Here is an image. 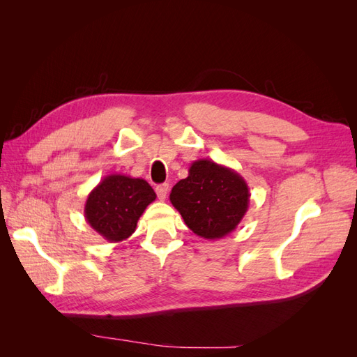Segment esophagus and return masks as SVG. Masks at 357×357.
<instances>
[{
	"label": "esophagus",
	"mask_w": 357,
	"mask_h": 357,
	"mask_svg": "<svg viewBox=\"0 0 357 357\" xmlns=\"http://www.w3.org/2000/svg\"><path fill=\"white\" fill-rule=\"evenodd\" d=\"M168 190H169V188H168L167 183H164V185H159V186H156L158 198H159L160 201H165V198H167V195H168Z\"/></svg>",
	"instance_id": "esophagus-1"
}]
</instances>
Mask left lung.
<instances>
[{
	"label": "left lung",
	"mask_w": 357,
	"mask_h": 357,
	"mask_svg": "<svg viewBox=\"0 0 357 357\" xmlns=\"http://www.w3.org/2000/svg\"><path fill=\"white\" fill-rule=\"evenodd\" d=\"M169 201L193 234L219 240L243 220L250 190L232 168L210 159H198L190 165L189 176L172 188Z\"/></svg>",
	"instance_id": "8db88e82"
}]
</instances>
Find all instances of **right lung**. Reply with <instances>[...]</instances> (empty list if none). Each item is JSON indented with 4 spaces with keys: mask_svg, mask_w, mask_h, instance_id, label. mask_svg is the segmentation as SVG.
Segmentation results:
<instances>
[{
    "mask_svg": "<svg viewBox=\"0 0 357 357\" xmlns=\"http://www.w3.org/2000/svg\"><path fill=\"white\" fill-rule=\"evenodd\" d=\"M155 199L156 193L146 180L110 174L91 190L84 219L104 240L121 243L135 232L138 219Z\"/></svg>",
    "mask_w": 357,
    "mask_h": 357,
    "instance_id": "right-lung-1",
    "label": "right lung"
}]
</instances>
